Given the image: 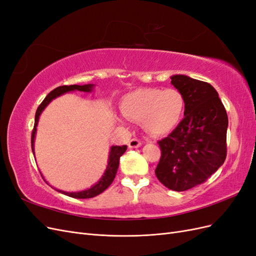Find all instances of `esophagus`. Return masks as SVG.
<instances>
[{"mask_svg":"<svg viewBox=\"0 0 256 256\" xmlns=\"http://www.w3.org/2000/svg\"><path fill=\"white\" fill-rule=\"evenodd\" d=\"M142 145L141 141H138V138H131L128 143V146L130 148H138V147H140Z\"/></svg>","mask_w":256,"mask_h":256,"instance_id":"esophagus-1","label":"esophagus"}]
</instances>
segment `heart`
<instances>
[{"instance_id":"heart-1","label":"heart","mask_w":256,"mask_h":256,"mask_svg":"<svg viewBox=\"0 0 256 256\" xmlns=\"http://www.w3.org/2000/svg\"><path fill=\"white\" fill-rule=\"evenodd\" d=\"M184 106L182 95L174 88H142L122 98L120 111L126 118L141 122L148 134L164 136L180 122Z\"/></svg>"}]
</instances>
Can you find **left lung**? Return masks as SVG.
Here are the masks:
<instances>
[{
  "instance_id": "left-lung-1",
  "label": "left lung",
  "mask_w": 256,
  "mask_h": 256,
  "mask_svg": "<svg viewBox=\"0 0 256 256\" xmlns=\"http://www.w3.org/2000/svg\"><path fill=\"white\" fill-rule=\"evenodd\" d=\"M171 83L184 100V118L158 142L161 158L156 176L174 191L206 182L226 158L228 118L216 90L207 82L174 74Z\"/></svg>"
}]
</instances>
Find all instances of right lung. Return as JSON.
Here are the masks:
<instances>
[{
	"label": "right lung",
	"instance_id": "1",
	"mask_svg": "<svg viewBox=\"0 0 256 256\" xmlns=\"http://www.w3.org/2000/svg\"><path fill=\"white\" fill-rule=\"evenodd\" d=\"M95 88V84H84V85H63V86H58L56 90H53L52 92H50L49 94L47 95L44 99V102L40 104V106H38V109L36 111L35 114V124H34V129L32 132V140H30V143H32V150L33 154H35V150H34V142H35V136H36V131H37V125H38V120H40V116L42 113V111L47 108V106L52 102L53 99H56V97L66 94L68 92H74V90H80V92H92ZM127 150V145H122V146H111L110 148V154H109V160H108V166L106 171L104 173V175L102 176V178L95 184H92L90 188L85 189L82 191H76V192H67V191H63L60 189H56V191L63 193L65 196H68L70 198H94L100 193H102L113 182L116 172H118V168L120 166V158L122 156L124 152H126ZM44 177V176H42Z\"/></svg>",
	"mask_w": 256,
	"mask_h": 256
}]
</instances>
